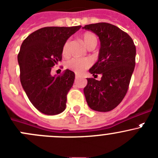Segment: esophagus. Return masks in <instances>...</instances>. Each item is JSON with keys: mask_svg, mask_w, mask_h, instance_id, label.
<instances>
[{"mask_svg": "<svg viewBox=\"0 0 158 158\" xmlns=\"http://www.w3.org/2000/svg\"><path fill=\"white\" fill-rule=\"evenodd\" d=\"M76 78L81 77V76H80V75H79V74H77V73H76Z\"/></svg>", "mask_w": 158, "mask_h": 158, "instance_id": "1", "label": "esophagus"}]
</instances>
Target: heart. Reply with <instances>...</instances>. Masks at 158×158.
I'll use <instances>...</instances> for the list:
<instances>
[{"label":"heart","instance_id":"obj_1","mask_svg":"<svg viewBox=\"0 0 158 158\" xmlns=\"http://www.w3.org/2000/svg\"><path fill=\"white\" fill-rule=\"evenodd\" d=\"M82 40L86 45L87 48L92 45H96L97 44V38L94 34L91 32H85L82 35ZM69 45L70 40L68 39L65 42L62 46V54L63 56H67L69 54ZM67 67L76 73H81L86 69L89 68L92 65L90 59L86 58H72L67 62Z\"/></svg>","mask_w":158,"mask_h":158}]
</instances>
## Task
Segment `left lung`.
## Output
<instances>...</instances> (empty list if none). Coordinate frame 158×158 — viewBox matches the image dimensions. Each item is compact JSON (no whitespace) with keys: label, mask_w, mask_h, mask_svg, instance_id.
I'll list each match as a JSON object with an SVG mask.
<instances>
[{"label":"left lung","mask_w":158,"mask_h":158,"mask_svg":"<svg viewBox=\"0 0 158 158\" xmlns=\"http://www.w3.org/2000/svg\"><path fill=\"white\" fill-rule=\"evenodd\" d=\"M96 34L100 41L98 61L89 73L102 75L99 81L87 78L84 95L89 106L99 112H108L121 102L129 88L135 67L136 46L129 35L106 22L83 27Z\"/></svg>","instance_id":"obj_1"}]
</instances>
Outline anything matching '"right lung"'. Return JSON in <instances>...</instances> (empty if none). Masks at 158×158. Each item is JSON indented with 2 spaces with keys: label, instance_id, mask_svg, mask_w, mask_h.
<instances>
[{
  "label": "right lung",
  "instance_id": "add662e5",
  "mask_svg": "<svg viewBox=\"0 0 158 158\" xmlns=\"http://www.w3.org/2000/svg\"><path fill=\"white\" fill-rule=\"evenodd\" d=\"M81 27H42L21 44L18 55L21 85L30 102L44 114L56 115L65 110L75 73L66 69L62 75L52 76L51 70L62 60L65 41Z\"/></svg>",
  "mask_w": 158,
  "mask_h": 158
}]
</instances>
